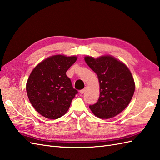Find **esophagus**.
Listing matches in <instances>:
<instances>
[{
    "label": "esophagus",
    "instance_id": "1",
    "mask_svg": "<svg viewBox=\"0 0 160 160\" xmlns=\"http://www.w3.org/2000/svg\"><path fill=\"white\" fill-rule=\"evenodd\" d=\"M86 90H87V88H84V89H82V90H80V93L81 95L83 94L84 92H85Z\"/></svg>",
    "mask_w": 160,
    "mask_h": 160
}]
</instances>
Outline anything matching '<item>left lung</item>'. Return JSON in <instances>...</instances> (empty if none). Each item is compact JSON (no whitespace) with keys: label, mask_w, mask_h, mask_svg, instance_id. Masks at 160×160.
<instances>
[{"label":"left lung","mask_w":160,"mask_h":160,"mask_svg":"<svg viewBox=\"0 0 160 160\" xmlns=\"http://www.w3.org/2000/svg\"><path fill=\"white\" fill-rule=\"evenodd\" d=\"M84 60L97 74L100 82V98L90 105V109L100 118L115 117L128 106L133 96L135 82L130 70L111 56L96 59L86 56Z\"/></svg>","instance_id":"obj_1"}]
</instances>
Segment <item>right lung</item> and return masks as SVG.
Returning a JSON list of instances; mask_svg holds the SVG:
<instances>
[{
	"mask_svg": "<svg viewBox=\"0 0 160 160\" xmlns=\"http://www.w3.org/2000/svg\"><path fill=\"white\" fill-rule=\"evenodd\" d=\"M76 60V56H53L32 71L27 82V93L33 108L42 116L54 120L69 109L78 91L66 72Z\"/></svg>",
	"mask_w": 160,
	"mask_h": 160,
	"instance_id": "obj_1",
	"label": "right lung"
}]
</instances>
